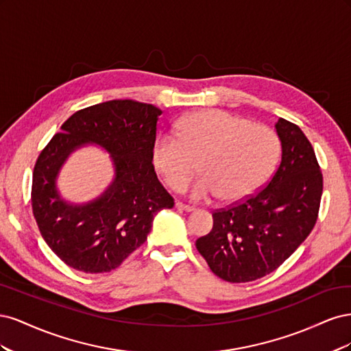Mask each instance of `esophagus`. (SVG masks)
<instances>
[{"instance_id": "34e87169", "label": "esophagus", "mask_w": 351, "mask_h": 351, "mask_svg": "<svg viewBox=\"0 0 351 351\" xmlns=\"http://www.w3.org/2000/svg\"><path fill=\"white\" fill-rule=\"evenodd\" d=\"M176 208H177L178 210H186V212H193V210H195L193 206L184 205V204H182V202H176Z\"/></svg>"}]
</instances>
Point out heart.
Wrapping results in <instances>:
<instances>
[{"instance_id": "b5f03b06", "label": "heart", "mask_w": 351, "mask_h": 351, "mask_svg": "<svg viewBox=\"0 0 351 351\" xmlns=\"http://www.w3.org/2000/svg\"><path fill=\"white\" fill-rule=\"evenodd\" d=\"M176 136L161 134L152 158L165 183L182 192L196 173L195 200L240 202L258 192L272 176L281 154L278 134L224 110H202L184 115L176 124Z\"/></svg>"}]
</instances>
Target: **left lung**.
<instances>
[{"mask_svg":"<svg viewBox=\"0 0 351 351\" xmlns=\"http://www.w3.org/2000/svg\"><path fill=\"white\" fill-rule=\"evenodd\" d=\"M275 129L282 154L269 183L214 210V227L196 240L210 271L228 282H249L274 272L317 219L324 178L313 147L299 125L280 119Z\"/></svg>","mask_w":351,"mask_h":351,"instance_id":"left-lung-1","label":"left lung"}]
</instances>
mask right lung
Listing matches in <instances>:
<instances>
[{
  "mask_svg": "<svg viewBox=\"0 0 351 351\" xmlns=\"http://www.w3.org/2000/svg\"><path fill=\"white\" fill-rule=\"evenodd\" d=\"M162 111L151 104L114 99L74 112L38 156L32 180V209L49 249L70 268L110 272L142 246L154 217L174 199L152 164L156 123ZM95 143L110 154L114 180L88 204L74 206L58 193L62 164L79 147Z\"/></svg>",
  "mask_w": 351,
  "mask_h": 351,
  "instance_id": "obj_1",
  "label": "right lung"
}]
</instances>
